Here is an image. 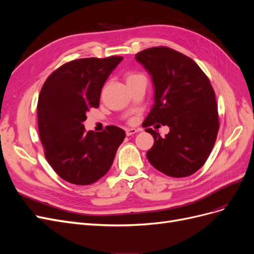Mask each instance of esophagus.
Masks as SVG:
<instances>
[{
    "mask_svg": "<svg viewBox=\"0 0 254 254\" xmlns=\"http://www.w3.org/2000/svg\"><path fill=\"white\" fill-rule=\"evenodd\" d=\"M137 131H140V129H136V128H127V129H126V134H127V135H132V134L136 133Z\"/></svg>",
    "mask_w": 254,
    "mask_h": 254,
    "instance_id": "34e87169",
    "label": "esophagus"
}]
</instances>
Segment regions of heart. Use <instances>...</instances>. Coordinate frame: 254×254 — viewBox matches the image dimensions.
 Returning a JSON list of instances; mask_svg holds the SVG:
<instances>
[{
    "label": "heart",
    "mask_w": 254,
    "mask_h": 254,
    "mask_svg": "<svg viewBox=\"0 0 254 254\" xmlns=\"http://www.w3.org/2000/svg\"><path fill=\"white\" fill-rule=\"evenodd\" d=\"M139 76H141V75H139V74H134V73H130V74H128V75H127V82H128V81H130V80H133V79H135L136 77H139Z\"/></svg>",
    "instance_id": "obj_1"
}]
</instances>
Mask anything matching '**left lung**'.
<instances>
[{"label": "left lung", "mask_w": 254, "mask_h": 254, "mask_svg": "<svg viewBox=\"0 0 254 254\" xmlns=\"http://www.w3.org/2000/svg\"><path fill=\"white\" fill-rule=\"evenodd\" d=\"M135 59L151 76L155 91L145 127L155 123L170 127L165 137L145 129L155 139L146 156L167 176L193 175L209 158L219 128L211 82L195 61L170 48L144 50Z\"/></svg>", "instance_id": "1"}]
</instances>
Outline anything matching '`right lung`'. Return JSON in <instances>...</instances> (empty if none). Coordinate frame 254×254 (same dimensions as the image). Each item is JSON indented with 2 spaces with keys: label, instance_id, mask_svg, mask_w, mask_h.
Segmentation results:
<instances>
[{
  "label": "right lung",
  "instance_id": "right-lung-1",
  "mask_svg": "<svg viewBox=\"0 0 254 254\" xmlns=\"http://www.w3.org/2000/svg\"><path fill=\"white\" fill-rule=\"evenodd\" d=\"M123 57L70 61L45 80L38 98V127L49 164L64 180L88 186L105 176L126 133L117 126L84 131L87 112L99 106L107 78Z\"/></svg>",
  "mask_w": 254,
  "mask_h": 254
}]
</instances>
